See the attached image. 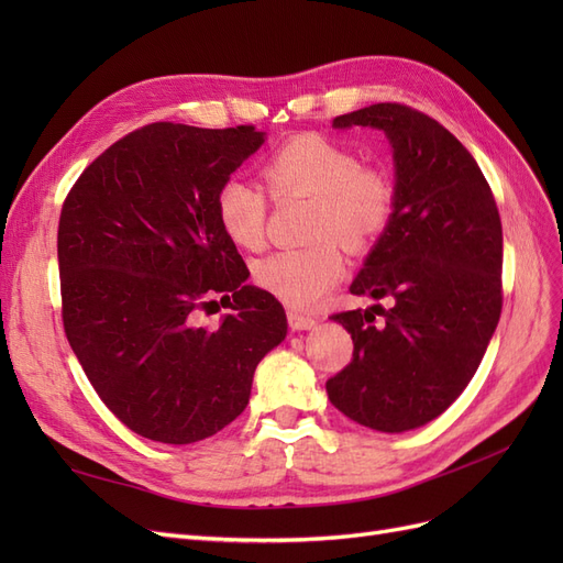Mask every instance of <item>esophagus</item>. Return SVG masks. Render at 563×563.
Returning <instances> with one entry per match:
<instances>
[{"label":"esophagus","instance_id":"esophagus-1","mask_svg":"<svg viewBox=\"0 0 563 563\" xmlns=\"http://www.w3.org/2000/svg\"><path fill=\"white\" fill-rule=\"evenodd\" d=\"M286 317H288V327H291L294 331H308L314 327V317L312 314H305L300 310H286Z\"/></svg>","mask_w":563,"mask_h":563}]
</instances>
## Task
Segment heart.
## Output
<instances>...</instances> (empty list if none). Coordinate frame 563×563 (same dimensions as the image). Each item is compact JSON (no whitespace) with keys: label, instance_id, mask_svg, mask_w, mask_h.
Returning a JSON list of instances; mask_svg holds the SVG:
<instances>
[{"label":"heart","instance_id":"1","mask_svg":"<svg viewBox=\"0 0 563 563\" xmlns=\"http://www.w3.org/2000/svg\"><path fill=\"white\" fill-rule=\"evenodd\" d=\"M261 174L275 201L312 199L305 249H284L253 267L265 291L294 308H310L345 275V253L376 246L397 213V185L385 168L362 164L347 145L321 133H302L265 157ZM269 199L261 185L240 176L218 187L216 220L236 246L258 251L265 244Z\"/></svg>","mask_w":563,"mask_h":563}]
</instances>
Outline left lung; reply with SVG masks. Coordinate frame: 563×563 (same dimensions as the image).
<instances>
[{"instance_id":"obj_1","label":"left lung","mask_w":563,"mask_h":563,"mask_svg":"<svg viewBox=\"0 0 563 563\" xmlns=\"http://www.w3.org/2000/svg\"><path fill=\"white\" fill-rule=\"evenodd\" d=\"M333 126L385 131L397 213L350 286L389 305L331 317L350 331L354 352L327 391L354 422L406 432L460 397L498 327L500 213L467 147L424 112L378 103L335 117Z\"/></svg>"}]
</instances>
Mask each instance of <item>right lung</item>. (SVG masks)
Listing matches in <instances>:
<instances>
[{
  "mask_svg": "<svg viewBox=\"0 0 563 563\" xmlns=\"http://www.w3.org/2000/svg\"><path fill=\"white\" fill-rule=\"evenodd\" d=\"M265 141L251 124L155 122L96 157L67 192L58 269L67 343L129 430L192 444L240 416L263 356L286 338L282 302L216 220V195ZM218 295V328L198 314Z\"/></svg>",
  "mask_w": 563,
  "mask_h": 563,
  "instance_id": "right-lung-1",
  "label": "right lung"
}]
</instances>
